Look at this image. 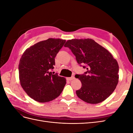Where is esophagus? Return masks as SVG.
I'll list each match as a JSON object with an SVG mask.
<instances>
[{
    "mask_svg": "<svg viewBox=\"0 0 133 133\" xmlns=\"http://www.w3.org/2000/svg\"><path fill=\"white\" fill-rule=\"evenodd\" d=\"M74 78H74V76H72L71 77L67 78H66V79H67L68 80H73Z\"/></svg>",
    "mask_w": 133,
    "mask_h": 133,
    "instance_id": "obj_1",
    "label": "esophagus"
}]
</instances>
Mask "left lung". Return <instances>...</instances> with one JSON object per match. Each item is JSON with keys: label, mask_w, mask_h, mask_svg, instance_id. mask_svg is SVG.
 <instances>
[{"label": "left lung", "mask_w": 133, "mask_h": 133, "mask_svg": "<svg viewBox=\"0 0 133 133\" xmlns=\"http://www.w3.org/2000/svg\"><path fill=\"white\" fill-rule=\"evenodd\" d=\"M78 63L85 64L87 71L75 75L82 83L76 91L78 97L89 104L105 100L114 91L119 82V65L112 54L91 39H73L66 41Z\"/></svg>", "instance_id": "obj_1"}]
</instances>
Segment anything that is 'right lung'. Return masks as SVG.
<instances>
[{
    "instance_id": "1",
    "label": "right lung",
    "mask_w": 133,
    "mask_h": 133,
    "mask_svg": "<svg viewBox=\"0 0 133 133\" xmlns=\"http://www.w3.org/2000/svg\"><path fill=\"white\" fill-rule=\"evenodd\" d=\"M65 40L49 38L24 52L19 64L21 85L28 96L40 103L51 101L60 95L66 84L65 78L50 71L55 57Z\"/></svg>"
}]
</instances>
